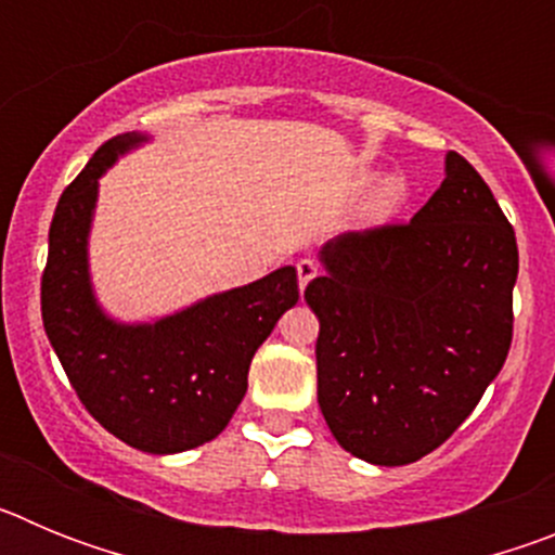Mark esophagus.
<instances>
[{
  "label": "esophagus",
  "instance_id": "obj_1",
  "mask_svg": "<svg viewBox=\"0 0 555 555\" xmlns=\"http://www.w3.org/2000/svg\"><path fill=\"white\" fill-rule=\"evenodd\" d=\"M317 274H320V267H317L311 258H302V261H297V281H300V292L313 281V278H317Z\"/></svg>",
  "mask_w": 555,
  "mask_h": 555
}]
</instances>
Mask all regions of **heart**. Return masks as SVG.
<instances>
[{"label": "heart", "mask_w": 555, "mask_h": 555, "mask_svg": "<svg viewBox=\"0 0 555 555\" xmlns=\"http://www.w3.org/2000/svg\"><path fill=\"white\" fill-rule=\"evenodd\" d=\"M405 203V183L395 175L389 178L377 180L372 185L370 197H366L364 205V222L366 224H380L386 219H391L400 210V205Z\"/></svg>", "instance_id": "1"}]
</instances>
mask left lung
I'll return each instance as SVG.
<instances>
[{
	"label": "left lung",
	"instance_id": "left-lung-1",
	"mask_svg": "<svg viewBox=\"0 0 555 555\" xmlns=\"http://www.w3.org/2000/svg\"><path fill=\"white\" fill-rule=\"evenodd\" d=\"M306 288L320 320L317 400L336 442L400 467L448 442L512 347L514 228L459 152L405 224L350 230Z\"/></svg>",
	"mask_w": 555,
	"mask_h": 555
}]
</instances>
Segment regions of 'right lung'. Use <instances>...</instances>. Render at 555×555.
Instances as JSON below:
<instances>
[{"instance_id":"obj_1","label":"right lung","mask_w":555,"mask_h":555,"mask_svg":"<svg viewBox=\"0 0 555 555\" xmlns=\"http://www.w3.org/2000/svg\"><path fill=\"white\" fill-rule=\"evenodd\" d=\"M141 141L139 132L105 141L61 194L49 224L41 317L88 414L130 448L164 455L199 448L228 428L255 350L300 300V288L297 269L281 267L150 325L111 320L88 278V230L100 178Z\"/></svg>"}]
</instances>
